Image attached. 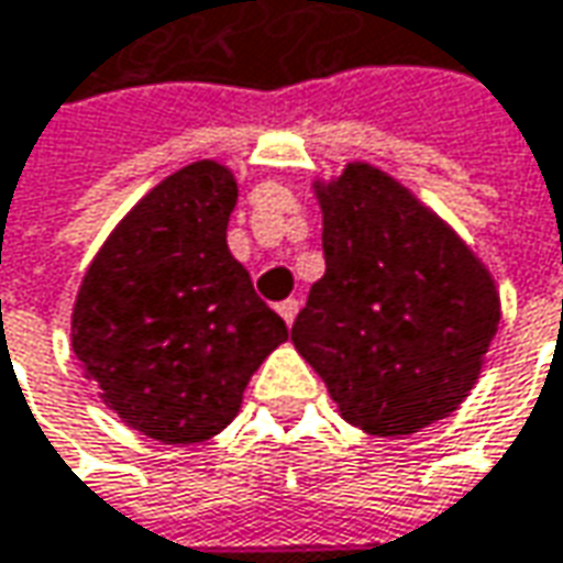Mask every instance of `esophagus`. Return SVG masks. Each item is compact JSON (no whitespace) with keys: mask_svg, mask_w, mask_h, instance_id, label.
I'll use <instances>...</instances> for the list:
<instances>
[{"mask_svg":"<svg viewBox=\"0 0 563 563\" xmlns=\"http://www.w3.org/2000/svg\"><path fill=\"white\" fill-rule=\"evenodd\" d=\"M277 311H280V318L292 327V320H296V314H299V299H286L277 305Z\"/></svg>","mask_w":563,"mask_h":563,"instance_id":"esophagus-1","label":"esophagus"}]
</instances>
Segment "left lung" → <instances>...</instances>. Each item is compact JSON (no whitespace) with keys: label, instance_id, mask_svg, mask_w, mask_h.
Returning <instances> with one entry per match:
<instances>
[{"label":"left lung","instance_id":"1","mask_svg":"<svg viewBox=\"0 0 563 563\" xmlns=\"http://www.w3.org/2000/svg\"><path fill=\"white\" fill-rule=\"evenodd\" d=\"M327 271L292 323L336 411L411 437L457 411L483 374L501 299L493 271L405 184L367 162L314 180Z\"/></svg>","mask_w":563,"mask_h":563}]
</instances>
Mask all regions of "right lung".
Returning a JSON list of instances; mask_svg holds the SVG:
<instances>
[{
  "instance_id": "obj_1",
  "label": "right lung",
  "mask_w": 563,
  "mask_h": 563,
  "mask_svg": "<svg viewBox=\"0 0 563 563\" xmlns=\"http://www.w3.org/2000/svg\"><path fill=\"white\" fill-rule=\"evenodd\" d=\"M233 170L167 174L108 233L70 311V349L121 423L165 445L218 437L262 361L289 340L227 245Z\"/></svg>"
}]
</instances>
